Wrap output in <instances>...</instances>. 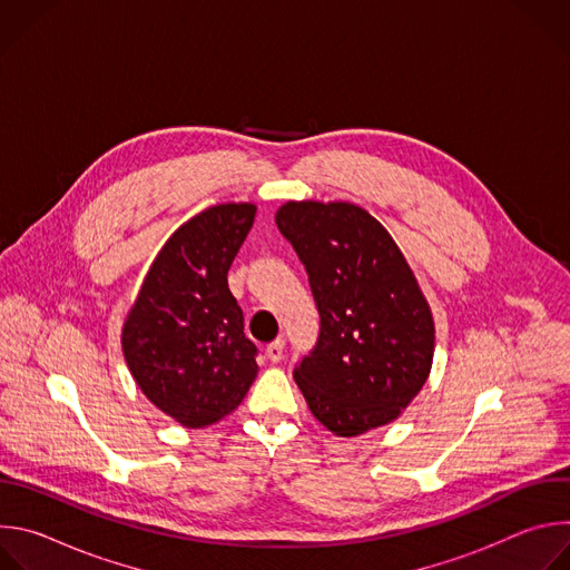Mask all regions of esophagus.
<instances>
[{
    "label": "esophagus",
    "instance_id": "esophagus-1",
    "mask_svg": "<svg viewBox=\"0 0 570 570\" xmlns=\"http://www.w3.org/2000/svg\"><path fill=\"white\" fill-rule=\"evenodd\" d=\"M266 356L271 358V363H279V361L284 358V341L279 338V341L271 343V345L266 347Z\"/></svg>",
    "mask_w": 570,
    "mask_h": 570
}]
</instances>
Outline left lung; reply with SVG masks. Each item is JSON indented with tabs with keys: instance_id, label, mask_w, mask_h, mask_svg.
<instances>
[{
	"instance_id": "obj_1",
	"label": "left lung",
	"mask_w": 570,
	"mask_h": 570,
	"mask_svg": "<svg viewBox=\"0 0 570 570\" xmlns=\"http://www.w3.org/2000/svg\"><path fill=\"white\" fill-rule=\"evenodd\" d=\"M275 220L320 311L317 345L293 370L308 411L338 438L394 422L424 387L435 352L415 273L390 232L354 203L288 200Z\"/></svg>"
}]
</instances>
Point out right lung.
<instances>
[{"mask_svg":"<svg viewBox=\"0 0 570 570\" xmlns=\"http://www.w3.org/2000/svg\"><path fill=\"white\" fill-rule=\"evenodd\" d=\"M255 214L253 203H220L183 223L153 259L124 322L121 350L135 383L185 429L236 411L259 372L227 286Z\"/></svg>","mask_w":570,"mask_h":570,"instance_id":"add662e5","label":"right lung"}]
</instances>
